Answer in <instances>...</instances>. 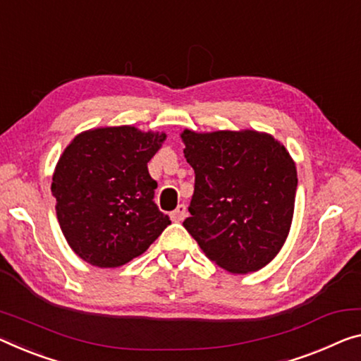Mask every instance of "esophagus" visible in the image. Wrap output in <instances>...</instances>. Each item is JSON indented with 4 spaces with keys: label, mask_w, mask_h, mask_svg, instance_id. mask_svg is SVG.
<instances>
[{
    "label": "esophagus",
    "mask_w": 361,
    "mask_h": 361,
    "mask_svg": "<svg viewBox=\"0 0 361 361\" xmlns=\"http://www.w3.org/2000/svg\"><path fill=\"white\" fill-rule=\"evenodd\" d=\"M187 216V208L185 204H179L173 213H171V219L174 221V223H180V221H184Z\"/></svg>",
    "instance_id": "obj_1"
}]
</instances>
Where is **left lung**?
<instances>
[{"label": "left lung", "instance_id": "1", "mask_svg": "<svg viewBox=\"0 0 361 361\" xmlns=\"http://www.w3.org/2000/svg\"><path fill=\"white\" fill-rule=\"evenodd\" d=\"M195 185L184 227L203 253L231 273L258 271L289 234L297 169L284 145L255 130H184Z\"/></svg>", "mask_w": 361, "mask_h": 361}]
</instances>
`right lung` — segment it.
<instances>
[{
    "instance_id": "obj_1",
    "label": "right lung",
    "mask_w": 361,
    "mask_h": 361,
    "mask_svg": "<svg viewBox=\"0 0 361 361\" xmlns=\"http://www.w3.org/2000/svg\"><path fill=\"white\" fill-rule=\"evenodd\" d=\"M164 134L104 127L77 135L59 158L51 192L66 240L82 259L118 268L138 257L171 224L153 202L147 163Z\"/></svg>"
}]
</instances>
